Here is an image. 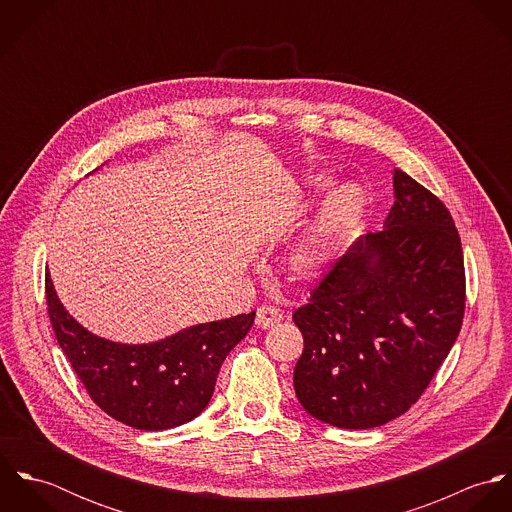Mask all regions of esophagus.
Wrapping results in <instances>:
<instances>
[{
    "label": "esophagus",
    "instance_id": "esophagus-1",
    "mask_svg": "<svg viewBox=\"0 0 512 512\" xmlns=\"http://www.w3.org/2000/svg\"><path fill=\"white\" fill-rule=\"evenodd\" d=\"M282 319H284V313H282V309H278L276 305H262V307H258V311H256V325L262 327V329L274 327V325L280 323Z\"/></svg>",
    "mask_w": 512,
    "mask_h": 512
}]
</instances>
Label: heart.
I'll return each mask as SVG.
<instances>
[{
  "mask_svg": "<svg viewBox=\"0 0 512 512\" xmlns=\"http://www.w3.org/2000/svg\"><path fill=\"white\" fill-rule=\"evenodd\" d=\"M317 189L329 187V179L317 177L313 181ZM363 209V195L359 189L347 185L333 193V197L323 207L317 222L313 224L309 236L299 246L293 256V266L303 276H315L327 268L337 246L345 238L351 224Z\"/></svg>",
  "mask_w": 512,
  "mask_h": 512,
  "instance_id": "heart-1",
  "label": "heart"
}]
</instances>
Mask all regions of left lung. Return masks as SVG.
I'll return each instance as SVG.
<instances>
[{"instance_id": "8db88e82", "label": "left lung", "mask_w": 512, "mask_h": 512, "mask_svg": "<svg viewBox=\"0 0 512 512\" xmlns=\"http://www.w3.org/2000/svg\"><path fill=\"white\" fill-rule=\"evenodd\" d=\"M384 228L361 236L293 311L303 353L293 388L313 418L368 430L404 414L453 347L465 266L449 209L394 169Z\"/></svg>"}]
</instances>
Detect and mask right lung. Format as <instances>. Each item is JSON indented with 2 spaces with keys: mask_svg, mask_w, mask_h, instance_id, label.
I'll return each mask as SVG.
<instances>
[{
  "mask_svg": "<svg viewBox=\"0 0 512 512\" xmlns=\"http://www.w3.org/2000/svg\"><path fill=\"white\" fill-rule=\"evenodd\" d=\"M57 343L92 402L114 420L146 432L181 426L209 404L220 365L254 323V311L195 325L151 345H120L82 329L45 274Z\"/></svg>",
  "mask_w": 512,
  "mask_h": 512,
  "instance_id": "add662e5",
  "label": "right lung"
}]
</instances>
